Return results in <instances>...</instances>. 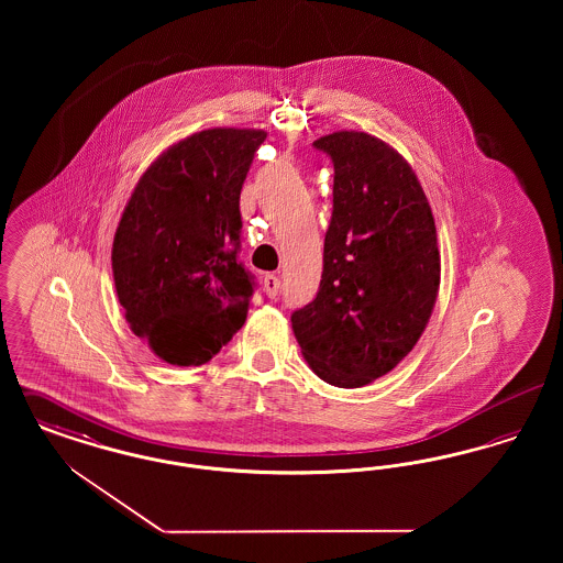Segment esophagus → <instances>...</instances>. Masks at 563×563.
I'll return each instance as SVG.
<instances>
[{
  "instance_id": "esophagus-1",
  "label": "esophagus",
  "mask_w": 563,
  "mask_h": 563,
  "mask_svg": "<svg viewBox=\"0 0 563 563\" xmlns=\"http://www.w3.org/2000/svg\"><path fill=\"white\" fill-rule=\"evenodd\" d=\"M278 289H280V280H278V276H274V274H266V276H264V294L268 295V297H276V295H278Z\"/></svg>"
}]
</instances>
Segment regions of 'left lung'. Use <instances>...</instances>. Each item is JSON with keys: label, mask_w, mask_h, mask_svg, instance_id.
Masks as SVG:
<instances>
[{"label": "left lung", "mask_w": 563, "mask_h": 563, "mask_svg": "<svg viewBox=\"0 0 563 563\" xmlns=\"http://www.w3.org/2000/svg\"><path fill=\"white\" fill-rule=\"evenodd\" d=\"M333 161V214L314 301L295 310V340L331 386L393 372L429 324L441 255L429 198L386 141L338 131L314 141Z\"/></svg>", "instance_id": "1"}]
</instances>
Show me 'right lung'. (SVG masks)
<instances>
[{"label": "right lung", "mask_w": 563, "mask_h": 563, "mask_svg": "<svg viewBox=\"0 0 563 563\" xmlns=\"http://www.w3.org/2000/svg\"><path fill=\"white\" fill-rule=\"evenodd\" d=\"M260 129H207L139 177L111 246L115 294L136 338L168 365H202L246 321L253 280L236 260L241 189Z\"/></svg>", "instance_id": "add662e5"}]
</instances>
